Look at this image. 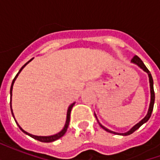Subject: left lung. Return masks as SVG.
<instances>
[{
	"label": "left lung",
	"mask_w": 160,
	"mask_h": 160,
	"mask_svg": "<svg viewBox=\"0 0 160 160\" xmlns=\"http://www.w3.org/2000/svg\"><path fill=\"white\" fill-rule=\"evenodd\" d=\"M131 62L134 63V64H135V65H137L140 68H141V69L143 70L144 72H146V73H148V78H149V85H150V93H151V98H150V104H149V108H148V113H147V115L145 116V118H143L142 120L140 121L138 123L135 124L134 126H133V127L131 128L130 129H129L128 131H127V132H125V133H118V132H115V131L110 130L109 128H105L104 126H103V125L99 122V121H98V119L96 114L94 113V115H95V118H97L98 122V124L100 125V127L102 128H104V130L107 131V132H109V133H111V134H118V135H124V136H125V135H129V134H131L132 133H134V131L136 130V129H138V128L141 127L142 124H144L145 122H147L149 120V118H150V117H151V115H152V110H153V104H154V100H155V94H154V90H153V80H152V77L151 73L149 72V70L148 69V68L145 66V64L143 63V62H142V61H141V60L137 56H134V57H133V59L131 60Z\"/></svg>",
	"instance_id": "1"
}]
</instances>
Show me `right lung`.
<instances>
[{"instance_id":"obj_1","label":"right lung","mask_w":160,"mask_h":160,"mask_svg":"<svg viewBox=\"0 0 160 160\" xmlns=\"http://www.w3.org/2000/svg\"><path fill=\"white\" fill-rule=\"evenodd\" d=\"M33 59V58H32ZM32 59H31L29 61V62H27L24 65V66L19 69V73L16 74V76L14 77V79L12 80V85H11V88H10V107H11V111H12V117H13V118H14V120H15L16 123H17V125L19 126V128H20V130L22 131L23 133H25L26 134H27V135H29V136H31L32 138H33V139H35V140H38V141H42V142H52V141H56V140H58V139H60L61 137H62L63 135L65 134V133L67 132V129H68V124H69V121H70V112H71V110H72V108H73V106L74 105V104H75V102L74 103H73V104H71L68 106V111H67V118H66V122H65V125H64V127H63V128L62 129V130L60 131V132H58L57 134H52V135H49V136H38V135H34V134H30V133H28V132H26V131H25L24 129H23L22 128L20 127L19 125V123L17 122V121H16L15 118H14V115H13V112H12V87H13V84H14V82H15L16 79H17V77L19 76V73L22 71V69L25 68V67L28 64V63L32 61Z\"/></svg>"}]
</instances>
